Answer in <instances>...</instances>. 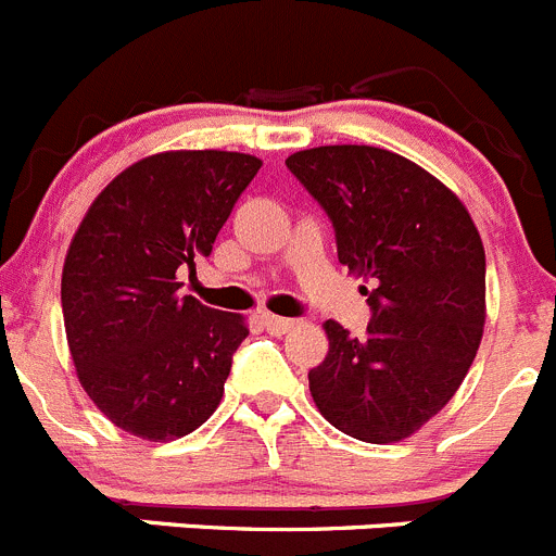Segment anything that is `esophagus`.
Masks as SVG:
<instances>
[{"label": "esophagus", "instance_id": "esophagus-1", "mask_svg": "<svg viewBox=\"0 0 556 556\" xmlns=\"http://www.w3.org/2000/svg\"><path fill=\"white\" fill-rule=\"evenodd\" d=\"M262 325L269 330V333L283 336V333H289V330H292L298 323H294V319H287V317H275V314H262Z\"/></svg>", "mask_w": 556, "mask_h": 556}]
</instances>
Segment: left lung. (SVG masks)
<instances>
[{
  "label": "left lung",
  "mask_w": 556,
  "mask_h": 556,
  "mask_svg": "<svg viewBox=\"0 0 556 556\" xmlns=\"http://www.w3.org/2000/svg\"><path fill=\"white\" fill-rule=\"evenodd\" d=\"M287 167L328 212L339 262L371 287L366 339L328 319L308 389L336 430L396 444L455 396L480 350V231L450 187L386 149L319 146Z\"/></svg>",
  "instance_id": "8db88e82"
}]
</instances>
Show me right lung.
Listing matches in <instances>:
<instances>
[{
    "label": "right lung",
    "mask_w": 556,
    "mask_h": 556,
    "mask_svg": "<svg viewBox=\"0 0 556 556\" xmlns=\"http://www.w3.org/2000/svg\"><path fill=\"white\" fill-rule=\"evenodd\" d=\"M262 160L165 151L112 178L63 264V319L76 378L101 414L142 441L190 435L223 400L248 325L178 294L208 256Z\"/></svg>",
    "instance_id": "1"
}]
</instances>
